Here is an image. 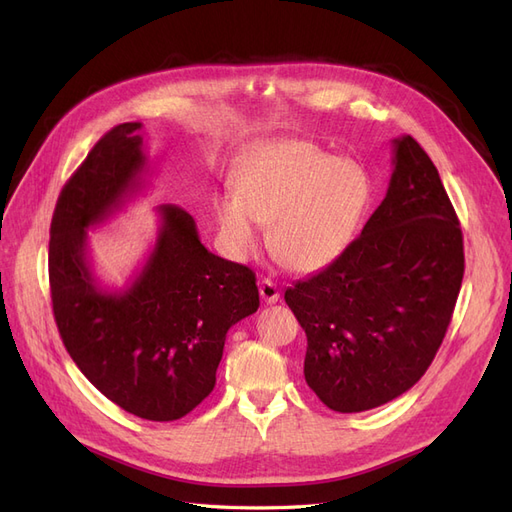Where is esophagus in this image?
Here are the masks:
<instances>
[{
    "label": "esophagus",
    "instance_id": "1",
    "mask_svg": "<svg viewBox=\"0 0 512 512\" xmlns=\"http://www.w3.org/2000/svg\"><path fill=\"white\" fill-rule=\"evenodd\" d=\"M258 290H260V297L265 303H277V299H280V290H277V284L273 280H269V277H265V280L258 282Z\"/></svg>",
    "mask_w": 512,
    "mask_h": 512
}]
</instances>
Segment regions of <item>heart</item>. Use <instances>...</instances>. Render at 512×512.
Instances as JSON below:
<instances>
[{
    "instance_id": "obj_1",
    "label": "heart",
    "mask_w": 512,
    "mask_h": 512,
    "mask_svg": "<svg viewBox=\"0 0 512 512\" xmlns=\"http://www.w3.org/2000/svg\"><path fill=\"white\" fill-rule=\"evenodd\" d=\"M369 205V179L350 160L303 141L262 149L235 181V198L215 203L220 237L235 258H250L269 228L273 256L290 271L329 267L356 237Z\"/></svg>"
}]
</instances>
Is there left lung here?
Segmentation results:
<instances>
[{
	"mask_svg": "<svg viewBox=\"0 0 512 512\" xmlns=\"http://www.w3.org/2000/svg\"><path fill=\"white\" fill-rule=\"evenodd\" d=\"M463 280L455 209L423 147L393 138V175L348 250L284 294L307 335L303 374L324 406L365 412L431 365Z\"/></svg>",
	"mask_w": 512,
	"mask_h": 512,
	"instance_id": "1",
	"label": "left lung"
}]
</instances>
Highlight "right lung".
Returning <instances> with one entry per match:
<instances>
[{"label": "right lung", "mask_w": 512, "mask_h": 512, "mask_svg": "<svg viewBox=\"0 0 512 512\" xmlns=\"http://www.w3.org/2000/svg\"><path fill=\"white\" fill-rule=\"evenodd\" d=\"M141 128L130 121L106 132L64 185L51 222L49 280L57 329L76 367L119 408L164 423L213 391L228 329L260 299L254 271L211 254L177 205L156 207V243L130 284H100L87 230L147 185Z\"/></svg>", "instance_id": "right-lung-1"}]
</instances>
